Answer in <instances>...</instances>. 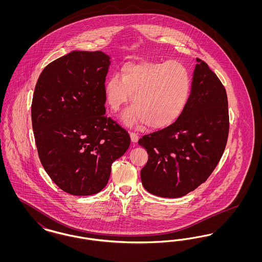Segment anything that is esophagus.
Segmentation results:
<instances>
[{
    "label": "esophagus",
    "instance_id": "obj_1",
    "mask_svg": "<svg viewBox=\"0 0 262 262\" xmlns=\"http://www.w3.org/2000/svg\"><path fill=\"white\" fill-rule=\"evenodd\" d=\"M129 136H130V138H132V141L133 142H137L138 141V135L136 134V133H134V132H129Z\"/></svg>",
    "mask_w": 262,
    "mask_h": 262
}]
</instances>
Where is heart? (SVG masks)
Listing matches in <instances>:
<instances>
[{
    "mask_svg": "<svg viewBox=\"0 0 262 262\" xmlns=\"http://www.w3.org/2000/svg\"><path fill=\"white\" fill-rule=\"evenodd\" d=\"M190 88V75L181 62H127L122 66L121 76L115 74L107 79L104 95L113 112L132 95L134 106L123 114L126 124L145 123L151 128H164L184 112Z\"/></svg>",
    "mask_w": 262,
    "mask_h": 262,
    "instance_id": "obj_1",
    "label": "heart"
}]
</instances>
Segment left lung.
Masks as SVG:
<instances>
[{
	"label": "left lung",
	"mask_w": 262,
	"mask_h": 262,
	"mask_svg": "<svg viewBox=\"0 0 262 262\" xmlns=\"http://www.w3.org/2000/svg\"><path fill=\"white\" fill-rule=\"evenodd\" d=\"M196 61L191 92L181 117L138 140L148 153L140 172L142 185L161 198H181L200 187L218 165L227 144L226 89L206 62Z\"/></svg>",
	"instance_id": "1"
}]
</instances>
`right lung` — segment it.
<instances>
[{"mask_svg": "<svg viewBox=\"0 0 262 262\" xmlns=\"http://www.w3.org/2000/svg\"><path fill=\"white\" fill-rule=\"evenodd\" d=\"M110 58L101 51H73L39 75L31 104L38 156L52 181L73 195L106 187L111 166L130 137L105 108Z\"/></svg>", "mask_w": 262, "mask_h": 262, "instance_id": "right-lung-1", "label": "right lung"}]
</instances>
